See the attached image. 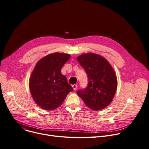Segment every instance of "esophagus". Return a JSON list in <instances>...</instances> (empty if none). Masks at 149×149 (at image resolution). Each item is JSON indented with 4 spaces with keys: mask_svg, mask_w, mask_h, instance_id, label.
<instances>
[{
    "mask_svg": "<svg viewBox=\"0 0 149 149\" xmlns=\"http://www.w3.org/2000/svg\"><path fill=\"white\" fill-rule=\"evenodd\" d=\"M72 88H74V90H76V89L77 88V84H74V85H72Z\"/></svg>",
    "mask_w": 149,
    "mask_h": 149,
    "instance_id": "1",
    "label": "esophagus"
}]
</instances>
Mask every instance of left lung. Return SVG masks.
<instances>
[{
	"label": "left lung",
	"mask_w": 149,
	"mask_h": 149,
	"mask_svg": "<svg viewBox=\"0 0 149 149\" xmlns=\"http://www.w3.org/2000/svg\"><path fill=\"white\" fill-rule=\"evenodd\" d=\"M77 61L85 70L88 81L87 86L78 90L77 94L90 109H103L111 103L117 88L113 68L106 59L94 53L84 54Z\"/></svg>",
	"instance_id": "8db88e82"
}]
</instances>
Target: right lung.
Returning <instances> with one entry per match:
<instances>
[{
  "instance_id": "1",
  "label": "right lung",
  "mask_w": 149,
  "mask_h": 149,
  "mask_svg": "<svg viewBox=\"0 0 149 149\" xmlns=\"http://www.w3.org/2000/svg\"><path fill=\"white\" fill-rule=\"evenodd\" d=\"M68 54L55 53L40 60L30 79V90L34 100L41 108L51 111L60 106L73 88L61 74Z\"/></svg>"
}]
</instances>
